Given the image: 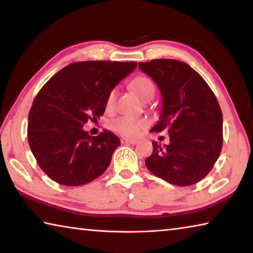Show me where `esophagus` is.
<instances>
[{
  "instance_id": "1",
  "label": "esophagus",
  "mask_w": 253,
  "mask_h": 253,
  "mask_svg": "<svg viewBox=\"0 0 253 253\" xmlns=\"http://www.w3.org/2000/svg\"><path fill=\"white\" fill-rule=\"evenodd\" d=\"M121 142H122V144H125V145H135V144H137V139L122 138Z\"/></svg>"
}]
</instances>
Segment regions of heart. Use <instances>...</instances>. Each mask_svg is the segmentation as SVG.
<instances>
[{"mask_svg":"<svg viewBox=\"0 0 253 253\" xmlns=\"http://www.w3.org/2000/svg\"><path fill=\"white\" fill-rule=\"evenodd\" d=\"M131 87L135 92L143 100L147 101L152 99L155 95V85L153 81L147 78V77H137L136 79L132 80ZM117 98V89H113L106 99V108L111 109L115 105ZM147 121L144 118H137L132 116H121L111 121L110 127L114 131L118 132L119 135L125 137H134L140 132L147 126Z\"/></svg>","mask_w":253,"mask_h":253,"instance_id":"1","label":"heart"}]
</instances>
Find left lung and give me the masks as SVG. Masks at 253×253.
<instances>
[{"label": "left lung", "mask_w": 253, "mask_h": 253, "mask_svg": "<svg viewBox=\"0 0 253 253\" xmlns=\"http://www.w3.org/2000/svg\"><path fill=\"white\" fill-rule=\"evenodd\" d=\"M138 67L155 81L163 99L160 122L151 131L169 136V145L153 142L146 168L174 185L200 182L213 169L223 143V117L215 95L185 62L155 59Z\"/></svg>", "instance_id": "8db88e82"}]
</instances>
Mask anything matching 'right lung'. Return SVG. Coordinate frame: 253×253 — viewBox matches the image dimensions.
<instances>
[{
    "label": "right lung",
    "mask_w": 253,
    "mask_h": 253,
    "mask_svg": "<svg viewBox=\"0 0 253 253\" xmlns=\"http://www.w3.org/2000/svg\"><path fill=\"white\" fill-rule=\"evenodd\" d=\"M136 62L81 61L68 65L46 83L29 113L28 140L41 169L61 185L79 186L105 172L121 140L109 130H84L106 109V99Z\"/></svg>",
    "instance_id": "add662e5"
}]
</instances>
